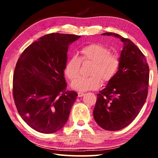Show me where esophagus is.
<instances>
[{
	"label": "esophagus",
	"mask_w": 158,
	"mask_h": 158,
	"mask_svg": "<svg viewBox=\"0 0 158 158\" xmlns=\"http://www.w3.org/2000/svg\"><path fill=\"white\" fill-rule=\"evenodd\" d=\"M85 93H81V92H79L78 93V96L79 97H82V96L84 95Z\"/></svg>",
	"instance_id": "1"
}]
</instances>
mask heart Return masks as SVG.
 Here are the masks:
<instances>
[{
    "label": "heart",
    "instance_id": "heart-1",
    "mask_svg": "<svg viewBox=\"0 0 158 158\" xmlns=\"http://www.w3.org/2000/svg\"><path fill=\"white\" fill-rule=\"evenodd\" d=\"M93 63L89 77H80L79 75L81 62ZM120 65L118 56L110 53L109 50L100 44H90L85 46L79 51V58L72 56L67 62L65 69V75L74 81L72 88L79 91L94 90L100 86L102 81L109 82L117 73Z\"/></svg>",
    "mask_w": 158,
    "mask_h": 158
}]
</instances>
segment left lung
Listing matches in <instances>:
<instances>
[{"mask_svg": "<svg viewBox=\"0 0 158 158\" xmlns=\"http://www.w3.org/2000/svg\"><path fill=\"white\" fill-rule=\"evenodd\" d=\"M102 35L120 39L123 48L119 58L118 70L97 95L93 117L102 128L116 131L129 125L145 103L149 67L145 56L130 40L113 33Z\"/></svg>", "mask_w": 158, "mask_h": 158, "instance_id": "1", "label": "left lung"}]
</instances>
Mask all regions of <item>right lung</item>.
Returning <instances> with one entry per match:
<instances>
[{"instance_id":"right-lung-1","label":"right lung","mask_w":158,"mask_h":158,"mask_svg":"<svg viewBox=\"0 0 158 158\" xmlns=\"http://www.w3.org/2000/svg\"><path fill=\"white\" fill-rule=\"evenodd\" d=\"M81 36L50 33L26 48L13 75V97L19 114L31 128L52 134L68 121L77 93L66 90L64 69L68 46Z\"/></svg>"}]
</instances>
